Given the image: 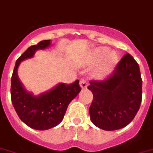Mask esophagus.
Returning <instances> with one entry per match:
<instances>
[{
  "mask_svg": "<svg viewBox=\"0 0 153 153\" xmlns=\"http://www.w3.org/2000/svg\"><path fill=\"white\" fill-rule=\"evenodd\" d=\"M79 87L82 88V89H85V88H87V87H88V84H87V82H86V80H84V79H80L79 80Z\"/></svg>",
  "mask_w": 153,
  "mask_h": 153,
  "instance_id": "obj_1",
  "label": "esophagus"
}]
</instances>
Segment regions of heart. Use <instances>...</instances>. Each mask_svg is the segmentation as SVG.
<instances>
[{
    "label": "heart",
    "mask_w": 153,
    "mask_h": 153,
    "mask_svg": "<svg viewBox=\"0 0 153 153\" xmlns=\"http://www.w3.org/2000/svg\"><path fill=\"white\" fill-rule=\"evenodd\" d=\"M118 63V56L114 51L100 47L94 49L90 56L86 59L82 66L91 68L95 65L91 72V77L95 80H104L111 76Z\"/></svg>",
    "instance_id": "heart-1"
}]
</instances>
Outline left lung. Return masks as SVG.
<instances>
[{
    "label": "left lung",
    "instance_id": "8db88e82",
    "mask_svg": "<svg viewBox=\"0 0 153 153\" xmlns=\"http://www.w3.org/2000/svg\"><path fill=\"white\" fill-rule=\"evenodd\" d=\"M90 84L93 101L89 113L96 127L115 131L133 120L142 102V80L139 65L130 54L122 58L108 79Z\"/></svg>",
    "mask_w": 153,
    "mask_h": 153
}]
</instances>
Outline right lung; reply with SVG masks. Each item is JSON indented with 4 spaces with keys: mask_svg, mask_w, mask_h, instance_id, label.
Returning a JSON list of instances; mask_svg holds the SVG:
<instances>
[{
    "mask_svg": "<svg viewBox=\"0 0 153 153\" xmlns=\"http://www.w3.org/2000/svg\"><path fill=\"white\" fill-rule=\"evenodd\" d=\"M50 46L51 40H45L30 47L17 59L11 76V98L15 110L24 123L39 131L48 130L61 123L69 104L81 91L79 80L69 85L59 83L38 95L24 87L18 76L20 63L32 59L36 51L45 50Z\"/></svg>",
    "mask_w": 153,
    "mask_h": 153,
    "instance_id": "1",
    "label": "right lung"
}]
</instances>
